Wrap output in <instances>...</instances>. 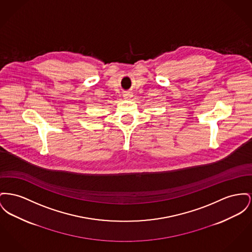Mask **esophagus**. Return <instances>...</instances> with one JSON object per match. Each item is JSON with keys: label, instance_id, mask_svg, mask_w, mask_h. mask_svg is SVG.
<instances>
[{"label": "esophagus", "instance_id": "obj_1", "mask_svg": "<svg viewBox=\"0 0 252 252\" xmlns=\"http://www.w3.org/2000/svg\"><path fill=\"white\" fill-rule=\"evenodd\" d=\"M124 97H125V99H129V98H131L132 97V95H131V93H126V94H124Z\"/></svg>", "mask_w": 252, "mask_h": 252}]
</instances>
